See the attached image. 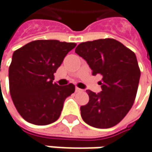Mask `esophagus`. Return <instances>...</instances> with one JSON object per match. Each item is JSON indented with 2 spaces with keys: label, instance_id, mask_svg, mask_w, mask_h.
<instances>
[{
  "label": "esophagus",
  "instance_id": "1",
  "mask_svg": "<svg viewBox=\"0 0 152 152\" xmlns=\"http://www.w3.org/2000/svg\"><path fill=\"white\" fill-rule=\"evenodd\" d=\"M82 91H83V90H82L81 88H77V87L76 88V93H78V92H82Z\"/></svg>",
  "mask_w": 152,
  "mask_h": 152
}]
</instances>
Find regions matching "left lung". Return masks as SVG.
Instances as JSON below:
<instances>
[{
  "label": "left lung",
  "mask_w": 152,
  "mask_h": 152,
  "mask_svg": "<svg viewBox=\"0 0 152 152\" xmlns=\"http://www.w3.org/2000/svg\"><path fill=\"white\" fill-rule=\"evenodd\" d=\"M93 70L103 76L102 91L87 90L89 101L81 106V115L88 125L109 129L122 121L135 99L140 69L135 53L115 39L80 43L75 50Z\"/></svg>",
  "instance_id": "8db88e82"
}]
</instances>
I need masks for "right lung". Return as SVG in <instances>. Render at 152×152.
I'll list each match as a JSON object with an SVG mask.
<instances>
[{
	"label": "right lung",
	"mask_w": 152,
	"mask_h": 152,
	"mask_svg": "<svg viewBox=\"0 0 152 152\" xmlns=\"http://www.w3.org/2000/svg\"><path fill=\"white\" fill-rule=\"evenodd\" d=\"M76 43L37 40L16 50L9 66V89L18 112L35 125L57 121L65 99L75 92L72 83H53L57 69Z\"/></svg>",
	"instance_id": "obj_1"
}]
</instances>
